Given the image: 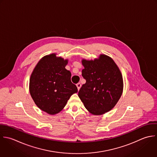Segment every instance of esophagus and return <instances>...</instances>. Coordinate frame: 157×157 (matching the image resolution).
Segmentation results:
<instances>
[{
	"label": "esophagus",
	"mask_w": 157,
	"mask_h": 157,
	"mask_svg": "<svg viewBox=\"0 0 157 157\" xmlns=\"http://www.w3.org/2000/svg\"><path fill=\"white\" fill-rule=\"evenodd\" d=\"M76 86H77V88H78V90H79V89H80V88H81V83H78L77 84H76Z\"/></svg>",
	"instance_id": "esophagus-1"
}]
</instances>
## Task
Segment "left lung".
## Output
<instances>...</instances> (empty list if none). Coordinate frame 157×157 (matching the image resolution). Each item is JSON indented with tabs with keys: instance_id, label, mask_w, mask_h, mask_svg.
Instances as JSON below:
<instances>
[{
	"instance_id": "left-lung-1",
	"label": "left lung",
	"mask_w": 157,
	"mask_h": 157,
	"mask_svg": "<svg viewBox=\"0 0 157 157\" xmlns=\"http://www.w3.org/2000/svg\"><path fill=\"white\" fill-rule=\"evenodd\" d=\"M84 68L82 76L86 82L78 96L86 108L94 115H101L111 110L123 92V78L114 61L101 54L94 60H82Z\"/></svg>"
}]
</instances>
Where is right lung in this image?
Wrapping results in <instances>:
<instances>
[{
  "mask_svg": "<svg viewBox=\"0 0 157 157\" xmlns=\"http://www.w3.org/2000/svg\"><path fill=\"white\" fill-rule=\"evenodd\" d=\"M67 63L68 60L51 54L38 62L30 76V95L36 105L49 114L61 111L70 97L78 92L70 71L65 68Z\"/></svg>",
  "mask_w": 157,
  "mask_h": 157,
  "instance_id": "right-lung-1",
  "label": "right lung"
}]
</instances>
